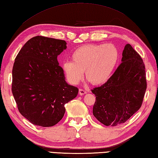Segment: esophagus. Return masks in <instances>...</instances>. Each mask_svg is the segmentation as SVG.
<instances>
[{"label":"esophagus","mask_w":158,"mask_h":158,"mask_svg":"<svg viewBox=\"0 0 158 158\" xmlns=\"http://www.w3.org/2000/svg\"><path fill=\"white\" fill-rule=\"evenodd\" d=\"M86 93H87V92L85 91V90H84V89H82V88H80L79 90V93L80 95H84V94H85Z\"/></svg>","instance_id":"34e87169"}]
</instances>
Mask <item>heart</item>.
<instances>
[{"mask_svg": "<svg viewBox=\"0 0 158 158\" xmlns=\"http://www.w3.org/2000/svg\"><path fill=\"white\" fill-rule=\"evenodd\" d=\"M119 59V52L113 44H88L74 50L72 62H65L62 70L68 82L75 85L85 78L92 84L102 85L110 79Z\"/></svg>", "mask_w": 158, "mask_h": 158, "instance_id": "b5f03b06", "label": "heart"}]
</instances>
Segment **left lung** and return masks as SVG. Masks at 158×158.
Masks as SVG:
<instances>
[{"instance_id":"obj_1","label":"left lung","mask_w":158,"mask_h":158,"mask_svg":"<svg viewBox=\"0 0 158 158\" xmlns=\"http://www.w3.org/2000/svg\"><path fill=\"white\" fill-rule=\"evenodd\" d=\"M146 90L144 62L133 47L127 44L122 63L110 79L92 90L96 97L93 115L105 126L125 123L142 106Z\"/></svg>"}]
</instances>
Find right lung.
<instances>
[{"label":"right lung","instance_id":"add662e5","mask_svg":"<svg viewBox=\"0 0 158 158\" xmlns=\"http://www.w3.org/2000/svg\"><path fill=\"white\" fill-rule=\"evenodd\" d=\"M66 44L64 40L36 36L15 59L11 91L20 113L34 125L56 124L64 115L65 104L78 94V88L65 81L57 61Z\"/></svg>","mask_w":158,"mask_h":158}]
</instances>
